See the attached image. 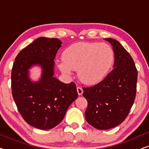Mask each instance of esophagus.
<instances>
[{
	"mask_svg": "<svg viewBox=\"0 0 149 149\" xmlns=\"http://www.w3.org/2000/svg\"><path fill=\"white\" fill-rule=\"evenodd\" d=\"M77 92H78V94L79 95H82V93H83V89L81 88V87H77Z\"/></svg>",
	"mask_w": 149,
	"mask_h": 149,
	"instance_id": "esophagus-1",
	"label": "esophagus"
}]
</instances>
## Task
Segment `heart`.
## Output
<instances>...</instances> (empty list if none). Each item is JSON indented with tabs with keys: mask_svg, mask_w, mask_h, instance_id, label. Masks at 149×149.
<instances>
[{
	"mask_svg": "<svg viewBox=\"0 0 149 149\" xmlns=\"http://www.w3.org/2000/svg\"><path fill=\"white\" fill-rule=\"evenodd\" d=\"M115 59L113 48L107 43L81 42L73 44L58 61V66L64 74L70 76L77 70L80 80L87 85L100 82L109 72Z\"/></svg>",
	"mask_w": 149,
	"mask_h": 149,
	"instance_id": "1",
	"label": "heart"
}]
</instances>
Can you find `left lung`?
<instances>
[{"instance_id":"obj_1","label":"left lung","mask_w":149,"mask_h":149,"mask_svg":"<svg viewBox=\"0 0 149 149\" xmlns=\"http://www.w3.org/2000/svg\"><path fill=\"white\" fill-rule=\"evenodd\" d=\"M115 53L113 69L102 81L83 87L88 102L85 119L97 130H109L121 124L129 114L136 97L138 71L129 53L117 40L105 38Z\"/></svg>"}]
</instances>
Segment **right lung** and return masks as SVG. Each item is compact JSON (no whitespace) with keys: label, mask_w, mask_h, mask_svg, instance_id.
<instances>
[{"label":"right lung","mask_w":149,"mask_h":149,"mask_svg":"<svg viewBox=\"0 0 149 149\" xmlns=\"http://www.w3.org/2000/svg\"><path fill=\"white\" fill-rule=\"evenodd\" d=\"M62 43L58 38H36L18 54L12 68V95L18 111L26 123L40 130L58 125L78 97L74 83L66 84L54 77ZM34 65L42 70L38 81L29 78V70Z\"/></svg>","instance_id":"add662e5"}]
</instances>
